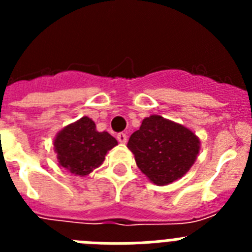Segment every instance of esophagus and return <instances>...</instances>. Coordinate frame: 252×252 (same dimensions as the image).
<instances>
[{"mask_svg":"<svg viewBox=\"0 0 252 252\" xmlns=\"http://www.w3.org/2000/svg\"><path fill=\"white\" fill-rule=\"evenodd\" d=\"M117 140H119V142H121V144H125V142L127 141V135L124 132H120L119 135H117Z\"/></svg>","mask_w":252,"mask_h":252,"instance_id":"1","label":"esophagus"}]
</instances>
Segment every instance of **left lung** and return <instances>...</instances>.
Instances as JSON below:
<instances>
[{
  "label": "left lung",
  "instance_id": "obj_1",
  "mask_svg": "<svg viewBox=\"0 0 252 252\" xmlns=\"http://www.w3.org/2000/svg\"><path fill=\"white\" fill-rule=\"evenodd\" d=\"M127 148L140 170L157 186H168L192 168L201 149L199 137L183 125L159 115L145 117Z\"/></svg>",
  "mask_w": 252,
  "mask_h": 252
}]
</instances>
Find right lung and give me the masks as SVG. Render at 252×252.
<instances>
[{"label": "right lung", "instance_id": "add662e5", "mask_svg": "<svg viewBox=\"0 0 252 252\" xmlns=\"http://www.w3.org/2000/svg\"><path fill=\"white\" fill-rule=\"evenodd\" d=\"M116 145L117 140L106 131L98 132L94 122L87 116L65 126L54 139L59 166L79 177H86L98 168Z\"/></svg>", "mask_w": 252, "mask_h": 252}]
</instances>
